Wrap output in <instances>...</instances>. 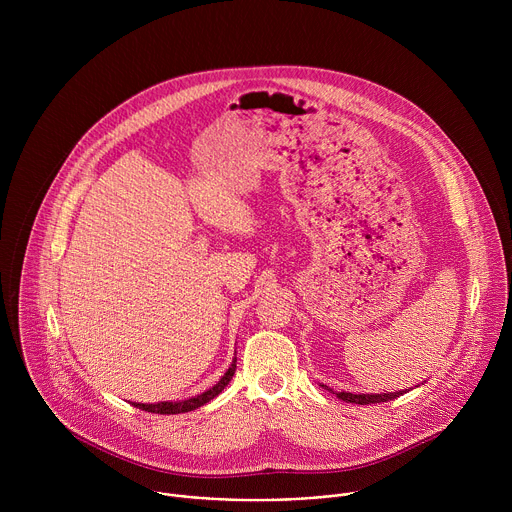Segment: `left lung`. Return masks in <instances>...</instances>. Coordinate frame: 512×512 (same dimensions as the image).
I'll use <instances>...</instances> for the list:
<instances>
[{"mask_svg": "<svg viewBox=\"0 0 512 512\" xmlns=\"http://www.w3.org/2000/svg\"><path fill=\"white\" fill-rule=\"evenodd\" d=\"M324 389H328L326 385H322ZM328 391H332V389H328ZM338 399H342V401H346V403H356V405H369V403H385V401H391V399H397L399 395H403V393H407V391H397V393H371V395H367V393H360V395H354V393H346V391H340V393H336V391H332Z\"/></svg>", "mask_w": 512, "mask_h": 512, "instance_id": "8db88e82", "label": "left lung"}]
</instances>
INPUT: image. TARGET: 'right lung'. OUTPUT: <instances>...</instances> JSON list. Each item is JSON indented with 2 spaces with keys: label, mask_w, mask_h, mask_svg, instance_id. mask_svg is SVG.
Here are the masks:
<instances>
[{
  "label": "right lung",
  "mask_w": 512,
  "mask_h": 512,
  "mask_svg": "<svg viewBox=\"0 0 512 512\" xmlns=\"http://www.w3.org/2000/svg\"><path fill=\"white\" fill-rule=\"evenodd\" d=\"M235 369H237V358H233V364L229 367V371L221 377V381H218L212 389L192 397V399H186V401H160V403H131L143 411H150V413H160V415H176V413H188V411H194L202 405H206L210 399H214L218 393H223V389L231 383L233 375H235Z\"/></svg>",
  "instance_id": "obj_1"
}]
</instances>
